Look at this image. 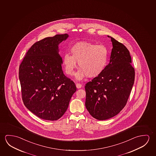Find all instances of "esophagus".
Returning a JSON list of instances; mask_svg holds the SVG:
<instances>
[{
    "label": "esophagus",
    "mask_w": 156,
    "mask_h": 156,
    "mask_svg": "<svg viewBox=\"0 0 156 156\" xmlns=\"http://www.w3.org/2000/svg\"><path fill=\"white\" fill-rule=\"evenodd\" d=\"M76 86L77 88H81L82 87V84L80 83H76Z\"/></svg>",
    "instance_id": "1"
}]
</instances>
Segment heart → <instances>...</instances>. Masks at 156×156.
<instances>
[{"mask_svg": "<svg viewBox=\"0 0 156 156\" xmlns=\"http://www.w3.org/2000/svg\"><path fill=\"white\" fill-rule=\"evenodd\" d=\"M72 55L65 54L63 64L67 74L72 75L77 67L81 69L76 74V79L84 77L94 78L104 72L108 64L109 51L106 45L95 44L90 42H80L72 47Z\"/></svg>", "mask_w": 156, "mask_h": 156, "instance_id": "1", "label": "heart"}]
</instances>
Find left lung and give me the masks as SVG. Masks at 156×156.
I'll list each match as a JSON object with an SVG mask.
<instances>
[{
    "label": "left lung",
    "instance_id": "left-lung-1",
    "mask_svg": "<svg viewBox=\"0 0 156 156\" xmlns=\"http://www.w3.org/2000/svg\"><path fill=\"white\" fill-rule=\"evenodd\" d=\"M111 38L110 61L106 69L85 86L86 107L99 120L115 116L125 106L134 84L135 71L129 50Z\"/></svg>",
    "mask_w": 156,
    "mask_h": 156
}]
</instances>
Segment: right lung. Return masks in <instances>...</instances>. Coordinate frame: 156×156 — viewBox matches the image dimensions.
I'll use <instances>...</instances> for the list:
<instances>
[{
    "instance_id": "add662e5",
    "label": "right lung",
    "mask_w": 156,
    "mask_h": 156,
    "mask_svg": "<svg viewBox=\"0 0 156 156\" xmlns=\"http://www.w3.org/2000/svg\"><path fill=\"white\" fill-rule=\"evenodd\" d=\"M68 36L56 35L36 42L20 64L23 103L32 113L46 120L61 118L76 91L74 82L63 74L58 54V45Z\"/></svg>"
}]
</instances>
